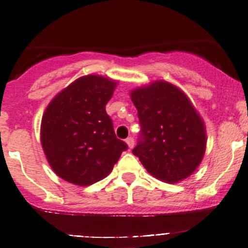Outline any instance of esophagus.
<instances>
[{
	"instance_id": "obj_1",
	"label": "esophagus",
	"mask_w": 248,
	"mask_h": 248,
	"mask_svg": "<svg viewBox=\"0 0 248 248\" xmlns=\"http://www.w3.org/2000/svg\"><path fill=\"white\" fill-rule=\"evenodd\" d=\"M125 142H126V144H127V146H129L130 149L134 148V145H135L134 138H132V137H127L126 140H125Z\"/></svg>"
}]
</instances>
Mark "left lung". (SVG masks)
<instances>
[{"label": "left lung", "instance_id": "left-lung-1", "mask_svg": "<svg viewBox=\"0 0 248 248\" xmlns=\"http://www.w3.org/2000/svg\"><path fill=\"white\" fill-rule=\"evenodd\" d=\"M140 124L132 154L154 177L177 183L190 176L203 158L204 124L189 98L167 81H155L131 92Z\"/></svg>", "mask_w": 248, "mask_h": 248}]
</instances>
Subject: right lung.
I'll list each match as a JSON object with an SVG mask.
<instances>
[{
    "label": "right lung",
    "mask_w": 248,
    "mask_h": 248,
    "mask_svg": "<svg viewBox=\"0 0 248 248\" xmlns=\"http://www.w3.org/2000/svg\"><path fill=\"white\" fill-rule=\"evenodd\" d=\"M116 81L85 76L58 93L41 121V144L58 176L90 186L112 171L126 143L114 135L105 106Z\"/></svg>",
    "instance_id": "obj_1"
}]
</instances>
